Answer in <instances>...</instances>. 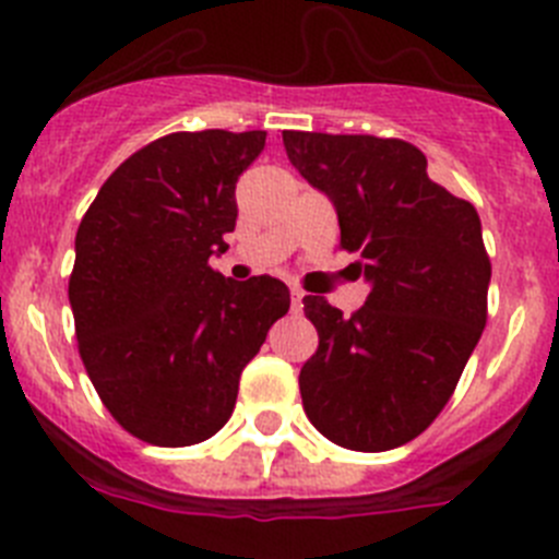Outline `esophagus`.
Listing matches in <instances>:
<instances>
[{"label":"esophagus","mask_w":559,"mask_h":559,"mask_svg":"<svg viewBox=\"0 0 559 559\" xmlns=\"http://www.w3.org/2000/svg\"><path fill=\"white\" fill-rule=\"evenodd\" d=\"M302 299H305L302 290L290 288V310H294V313H299V310H302Z\"/></svg>","instance_id":"34e87169"}]
</instances>
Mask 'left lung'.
<instances>
[{
	"instance_id": "obj_1",
	"label": "left lung",
	"mask_w": 559,
	"mask_h": 559,
	"mask_svg": "<svg viewBox=\"0 0 559 559\" xmlns=\"http://www.w3.org/2000/svg\"><path fill=\"white\" fill-rule=\"evenodd\" d=\"M302 179L335 206L341 249L369 290L344 316L305 296L319 349L299 372L308 419L330 442L378 453L431 426L487 324L490 257L471 201L428 179L419 147L367 133L283 131Z\"/></svg>"
}]
</instances>
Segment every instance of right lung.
Returning <instances> with one entry per match:
<instances>
[{
    "mask_svg": "<svg viewBox=\"0 0 559 559\" xmlns=\"http://www.w3.org/2000/svg\"><path fill=\"white\" fill-rule=\"evenodd\" d=\"M265 131H179L128 156L75 237L69 305L83 367L111 417L142 442H204L235 412L240 372L288 313L274 276L210 269L235 229V185Z\"/></svg>",
    "mask_w": 559,
    "mask_h": 559,
    "instance_id": "1",
    "label": "right lung"
}]
</instances>
